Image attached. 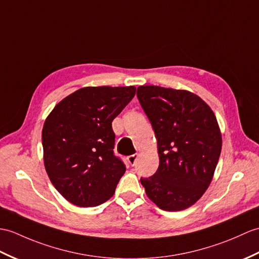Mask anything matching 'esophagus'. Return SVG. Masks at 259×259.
I'll return each instance as SVG.
<instances>
[{"mask_svg": "<svg viewBox=\"0 0 259 259\" xmlns=\"http://www.w3.org/2000/svg\"><path fill=\"white\" fill-rule=\"evenodd\" d=\"M127 159H128V162L130 163V165L134 166V165L136 164V162H137L138 154H137V153H135V154H131V155H129V157H128Z\"/></svg>", "mask_w": 259, "mask_h": 259, "instance_id": "1", "label": "esophagus"}]
</instances>
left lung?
Here are the masks:
<instances>
[{
	"instance_id": "left-lung-1",
	"label": "left lung",
	"mask_w": 259,
	"mask_h": 259,
	"mask_svg": "<svg viewBox=\"0 0 259 259\" xmlns=\"http://www.w3.org/2000/svg\"><path fill=\"white\" fill-rule=\"evenodd\" d=\"M142 109L158 141L160 163L141 178L148 197L163 211H182L211 183L222 150L218 120L205 101L188 90L140 86Z\"/></svg>"
}]
</instances>
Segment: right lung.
<instances>
[{
    "label": "right lung",
    "mask_w": 259,
    "mask_h": 259,
    "mask_svg": "<svg viewBox=\"0 0 259 259\" xmlns=\"http://www.w3.org/2000/svg\"><path fill=\"white\" fill-rule=\"evenodd\" d=\"M136 95V87H85L55 106L41 131L44 164L66 200L97 206L115 193L125 165L113 153L111 122Z\"/></svg>",
    "instance_id": "add662e5"
}]
</instances>
